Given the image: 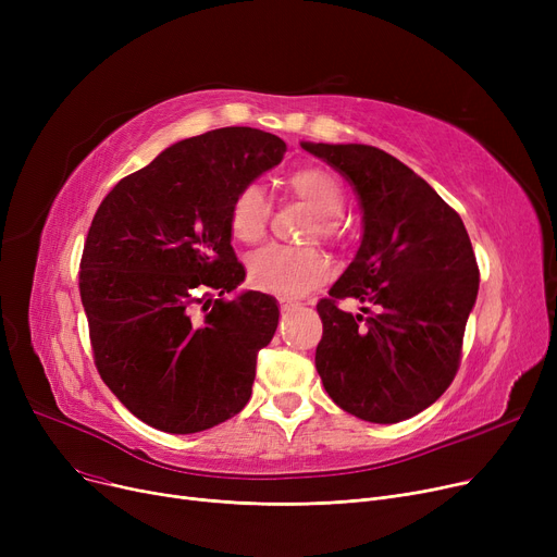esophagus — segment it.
Here are the masks:
<instances>
[{
	"label": "esophagus",
	"mask_w": 557,
	"mask_h": 557,
	"mask_svg": "<svg viewBox=\"0 0 557 557\" xmlns=\"http://www.w3.org/2000/svg\"><path fill=\"white\" fill-rule=\"evenodd\" d=\"M296 307H298L296 300H284V298L280 300V309H282V311H290V309H296Z\"/></svg>",
	"instance_id": "34e87169"
}]
</instances>
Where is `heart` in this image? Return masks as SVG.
Wrapping results in <instances>:
<instances>
[{"instance_id":"b5f03b06","label":"heart","mask_w":557,"mask_h":557,"mask_svg":"<svg viewBox=\"0 0 557 557\" xmlns=\"http://www.w3.org/2000/svg\"><path fill=\"white\" fill-rule=\"evenodd\" d=\"M286 187L318 214L309 239L338 242L341 230L336 216L345 208V194L334 173L320 166H302L288 173ZM271 223V202L263 189L255 183L244 185L234 194L227 225L232 237L244 244H257L267 234ZM330 277V259L318 248H290L269 246L257 250L248 259V280L263 294L280 298H300L313 286Z\"/></svg>"}]
</instances>
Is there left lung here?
I'll return each mask as SVG.
<instances>
[{
	"instance_id": "left-lung-1",
	"label": "left lung",
	"mask_w": 557,
	"mask_h": 557,
	"mask_svg": "<svg viewBox=\"0 0 557 557\" xmlns=\"http://www.w3.org/2000/svg\"><path fill=\"white\" fill-rule=\"evenodd\" d=\"M302 149L355 187L363 212L357 257L315 307L323 318L315 370L347 413L376 424L413 418L449 388L460 366L479 294L470 234L391 153L368 144L302 141ZM345 297L359 299L367 315L343 312L337 300Z\"/></svg>"
}]
</instances>
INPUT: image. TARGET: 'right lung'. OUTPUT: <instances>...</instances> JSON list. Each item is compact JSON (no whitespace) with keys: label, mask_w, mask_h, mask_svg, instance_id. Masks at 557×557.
Instances as JSON below:
<instances>
[{"label":"right lung","mask_w":557,"mask_h":557,"mask_svg":"<svg viewBox=\"0 0 557 557\" xmlns=\"http://www.w3.org/2000/svg\"><path fill=\"white\" fill-rule=\"evenodd\" d=\"M284 153L271 133L210 131L169 146L99 205L78 273L95 363L153 429L198 433L250 399L280 309L259 290L225 300L246 277L227 210Z\"/></svg>","instance_id":"add662e5"}]
</instances>
